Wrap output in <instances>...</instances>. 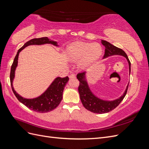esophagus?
Returning a JSON list of instances; mask_svg holds the SVG:
<instances>
[{
    "mask_svg": "<svg viewBox=\"0 0 149 149\" xmlns=\"http://www.w3.org/2000/svg\"><path fill=\"white\" fill-rule=\"evenodd\" d=\"M69 78L70 79H74L76 78V75L74 74H71L70 75H69Z\"/></svg>",
    "mask_w": 149,
    "mask_h": 149,
    "instance_id": "34e87169",
    "label": "esophagus"
}]
</instances>
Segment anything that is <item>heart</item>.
Returning <instances> with one entry per match:
<instances>
[{
    "instance_id": "heart-1",
    "label": "heart",
    "mask_w": 149,
    "mask_h": 149,
    "mask_svg": "<svg viewBox=\"0 0 149 149\" xmlns=\"http://www.w3.org/2000/svg\"><path fill=\"white\" fill-rule=\"evenodd\" d=\"M102 49L100 44L82 42L72 43L68 47L66 53L68 59L73 61H78L80 69H87L95 63L102 55Z\"/></svg>"
}]
</instances>
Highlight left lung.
<instances>
[{"instance_id":"8db88e82","label":"left lung","mask_w":149,"mask_h":149,"mask_svg":"<svg viewBox=\"0 0 149 149\" xmlns=\"http://www.w3.org/2000/svg\"><path fill=\"white\" fill-rule=\"evenodd\" d=\"M101 43L105 47V53L103 58H106L113 55H120L125 57L127 60L129 67V74L130 73V62L127 55L123 49L116 47L106 40H101ZM86 72L78 73L77 78L79 81V86L78 87V92L81 101L83 106L87 110L96 114L107 113L113 110L118 106L126 95L129 86V83L126 87L123 95L116 100L112 101L103 100L96 96L90 89L89 84L86 76Z\"/></svg>"}]
</instances>
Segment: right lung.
<instances>
[{"instance_id": "add662e5", "label": "right lung", "mask_w": 149, "mask_h": 149, "mask_svg": "<svg viewBox=\"0 0 149 149\" xmlns=\"http://www.w3.org/2000/svg\"><path fill=\"white\" fill-rule=\"evenodd\" d=\"M52 44L56 47H58L56 42L53 41L48 37H42L39 38L31 39L26 42L24 46L20 48L17 52V55L11 66L10 79L12 91L20 102L30 109L34 111L44 113L55 109L59 105L63 98V92L65 86L69 80V78L66 76L65 78L57 77L49 86L47 90L41 95L32 99H26L23 97L18 94L13 86V81L15 78V71L18 65V59H19V53L25 47L29 45H40L44 44Z\"/></svg>"}]
</instances>
